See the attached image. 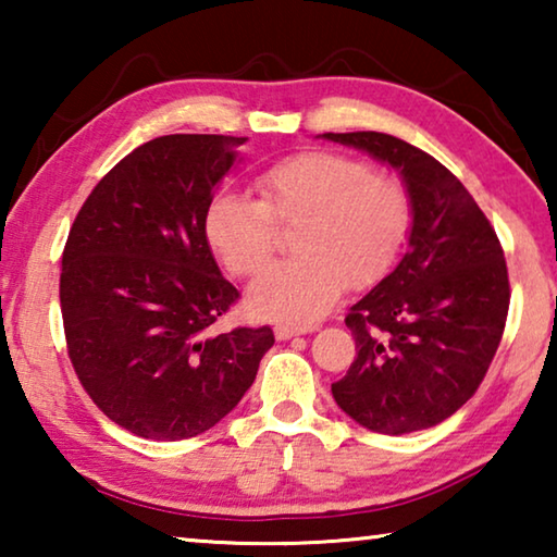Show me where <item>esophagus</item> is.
Returning a JSON list of instances; mask_svg holds the SVG:
<instances>
[{"instance_id":"esophagus-1","label":"esophagus","mask_w":557,"mask_h":557,"mask_svg":"<svg viewBox=\"0 0 557 557\" xmlns=\"http://www.w3.org/2000/svg\"><path fill=\"white\" fill-rule=\"evenodd\" d=\"M309 329L305 326H292V324H277L275 326V338L277 342H287L292 336H299V334H307Z\"/></svg>"}]
</instances>
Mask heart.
Wrapping results in <instances>:
<instances>
[{"instance_id":"b5f03b06","label":"heart","mask_w":557,"mask_h":557,"mask_svg":"<svg viewBox=\"0 0 557 557\" xmlns=\"http://www.w3.org/2000/svg\"><path fill=\"white\" fill-rule=\"evenodd\" d=\"M260 199L221 188L203 215L206 240L235 275H256L275 250V221L299 223L297 258L282 260L248 289L252 314L314 322L344 289L383 277L412 225V201L398 178L336 152H301L258 178Z\"/></svg>"}]
</instances>
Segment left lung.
Segmentation results:
<instances>
[{
  "mask_svg": "<svg viewBox=\"0 0 557 557\" xmlns=\"http://www.w3.org/2000/svg\"><path fill=\"white\" fill-rule=\"evenodd\" d=\"M319 137L395 169L412 201L408 250L346 317L356 358L332 395L366 430H428L476 393L502 342L511 299L504 250L435 157L383 132Z\"/></svg>",
  "mask_w": 557,
  "mask_h": 557,
  "instance_id": "1",
  "label": "left lung"
}]
</instances>
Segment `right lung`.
<instances>
[{
    "label": "right lung",
    "mask_w": 557,
    "mask_h": 557,
    "mask_svg": "<svg viewBox=\"0 0 557 557\" xmlns=\"http://www.w3.org/2000/svg\"><path fill=\"white\" fill-rule=\"evenodd\" d=\"M245 137L164 135L117 162L73 221L61 260L69 356L92 403L132 435L176 442L221 422L275 344L213 334L235 289L203 215Z\"/></svg>",
    "instance_id": "right-lung-1"
}]
</instances>
